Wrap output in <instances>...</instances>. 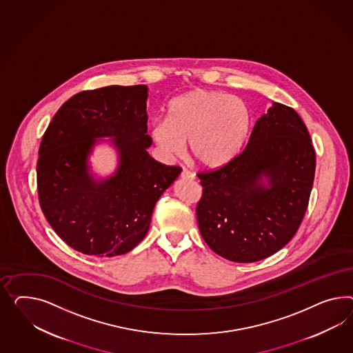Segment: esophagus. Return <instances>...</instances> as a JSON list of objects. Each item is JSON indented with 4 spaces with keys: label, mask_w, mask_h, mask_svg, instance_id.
Wrapping results in <instances>:
<instances>
[{
    "label": "esophagus",
    "mask_w": 353,
    "mask_h": 353,
    "mask_svg": "<svg viewBox=\"0 0 353 353\" xmlns=\"http://www.w3.org/2000/svg\"><path fill=\"white\" fill-rule=\"evenodd\" d=\"M181 179H186V180H194L195 179V174L192 172L188 171V170H183L181 172Z\"/></svg>",
    "instance_id": "esophagus-1"
}]
</instances>
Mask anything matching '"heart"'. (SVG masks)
Segmentation results:
<instances>
[{
	"instance_id": "obj_1",
	"label": "heart",
	"mask_w": 353,
	"mask_h": 353,
	"mask_svg": "<svg viewBox=\"0 0 353 353\" xmlns=\"http://www.w3.org/2000/svg\"><path fill=\"white\" fill-rule=\"evenodd\" d=\"M250 112L236 96L216 90H194L173 99L167 119H157L150 136L163 157L181 155L189 140L190 158L216 170L238 155L248 137Z\"/></svg>"
}]
</instances>
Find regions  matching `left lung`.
Returning <instances> with one entry per match:
<instances>
[{"label": "left lung", "mask_w": 353, "mask_h": 353, "mask_svg": "<svg viewBox=\"0 0 353 353\" xmlns=\"http://www.w3.org/2000/svg\"><path fill=\"white\" fill-rule=\"evenodd\" d=\"M314 149L294 109L272 101L243 152L226 165L199 173L196 205L201 236L232 262L272 256L296 235L314 185Z\"/></svg>", "instance_id": "obj_1"}]
</instances>
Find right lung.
<instances>
[{
  "label": "right lung",
  "mask_w": 353,
  "mask_h": 353,
  "mask_svg": "<svg viewBox=\"0 0 353 353\" xmlns=\"http://www.w3.org/2000/svg\"><path fill=\"white\" fill-rule=\"evenodd\" d=\"M148 91L145 85L82 91L61 105L42 137L41 210L57 235L83 254L114 257L132 250L149 231L155 203L181 173L148 152ZM101 142L115 148L119 165L97 179L89 155Z\"/></svg>",
  "instance_id": "add662e5"
}]
</instances>
